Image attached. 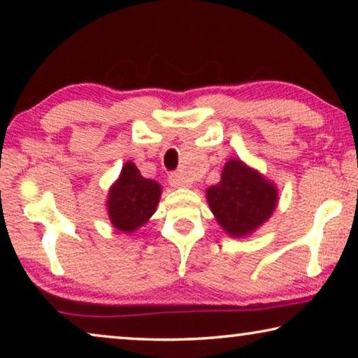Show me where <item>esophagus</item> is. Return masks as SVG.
I'll use <instances>...</instances> for the list:
<instances>
[{
	"label": "esophagus",
	"mask_w": 358,
	"mask_h": 358,
	"mask_svg": "<svg viewBox=\"0 0 358 358\" xmlns=\"http://www.w3.org/2000/svg\"><path fill=\"white\" fill-rule=\"evenodd\" d=\"M169 183H171L173 187H191V181L181 173L169 175Z\"/></svg>",
	"instance_id": "obj_1"
}]
</instances>
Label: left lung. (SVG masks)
I'll list each match as a JSON object with an SVG mask.
<instances>
[{"label":"left lung","instance_id":"8db88e82","mask_svg":"<svg viewBox=\"0 0 358 358\" xmlns=\"http://www.w3.org/2000/svg\"><path fill=\"white\" fill-rule=\"evenodd\" d=\"M211 213L229 237L245 238L270 220L278 205V187L238 157L229 159L217 185L207 187Z\"/></svg>","mask_w":358,"mask_h":358}]
</instances>
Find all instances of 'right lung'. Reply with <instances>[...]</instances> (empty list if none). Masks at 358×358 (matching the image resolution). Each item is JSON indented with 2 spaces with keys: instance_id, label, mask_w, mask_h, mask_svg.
<instances>
[{
  "instance_id": "right-lung-1",
  "label": "right lung",
  "mask_w": 358,
  "mask_h": 358,
  "mask_svg": "<svg viewBox=\"0 0 358 358\" xmlns=\"http://www.w3.org/2000/svg\"><path fill=\"white\" fill-rule=\"evenodd\" d=\"M161 194L157 181L143 178L134 162H124L107 194L106 207L112 226L120 232L134 234L155 215Z\"/></svg>"
}]
</instances>
